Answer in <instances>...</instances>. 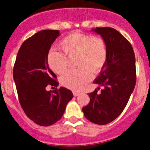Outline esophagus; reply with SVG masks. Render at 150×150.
I'll list each match as a JSON object with an SVG mask.
<instances>
[{"instance_id":"1","label":"esophagus","mask_w":150,"mask_h":150,"mask_svg":"<svg viewBox=\"0 0 150 150\" xmlns=\"http://www.w3.org/2000/svg\"><path fill=\"white\" fill-rule=\"evenodd\" d=\"M73 94H74V97H76L79 95V92H77V91H73Z\"/></svg>"}]
</instances>
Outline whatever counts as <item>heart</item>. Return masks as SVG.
<instances>
[{"mask_svg": "<svg viewBox=\"0 0 150 150\" xmlns=\"http://www.w3.org/2000/svg\"><path fill=\"white\" fill-rule=\"evenodd\" d=\"M62 52L50 50L46 55L48 66L55 74H60L67 66V57L76 56L75 70H70L61 76L64 86L80 91L92 78V73L98 74L104 69L107 60V47L104 40L98 36L73 33L59 43Z\"/></svg>", "mask_w": 150, "mask_h": 150, "instance_id": "b5f03b06", "label": "heart"}]
</instances>
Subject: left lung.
Wrapping results in <instances>:
<instances>
[{
  "label": "left lung",
  "mask_w": 150,
  "mask_h": 150,
  "mask_svg": "<svg viewBox=\"0 0 150 150\" xmlns=\"http://www.w3.org/2000/svg\"><path fill=\"white\" fill-rule=\"evenodd\" d=\"M92 30L106 42L107 60L94 83L104 86L98 93L95 89L88 94L89 104L83 107L85 117L91 122L106 125L120 116L136 84L135 55L132 44L112 28H96Z\"/></svg>",
  "instance_id": "1"
}]
</instances>
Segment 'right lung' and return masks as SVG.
Here are the masks:
<instances>
[{
	"label": "right lung",
	"instance_id": "add662e5",
	"mask_svg": "<svg viewBox=\"0 0 150 150\" xmlns=\"http://www.w3.org/2000/svg\"><path fill=\"white\" fill-rule=\"evenodd\" d=\"M58 30H43L24 41L13 67L18 100L26 116L36 124L49 126L59 121L73 98L72 91L57 88V76L49 67L46 55L59 36ZM48 84L56 87L46 91Z\"/></svg>",
	"mask_w": 150,
	"mask_h": 150
}]
</instances>
